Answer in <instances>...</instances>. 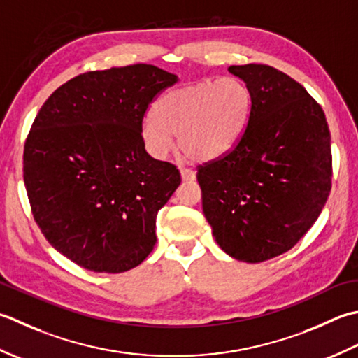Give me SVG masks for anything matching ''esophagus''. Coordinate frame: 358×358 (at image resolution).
I'll list each match as a JSON object with an SVG mask.
<instances>
[{
	"label": "esophagus",
	"instance_id": "obj_1",
	"mask_svg": "<svg viewBox=\"0 0 358 358\" xmlns=\"http://www.w3.org/2000/svg\"><path fill=\"white\" fill-rule=\"evenodd\" d=\"M182 180H193L196 178V173L192 169H180Z\"/></svg>",
	"mask_w": 358,
	"mask_h": 358
}]
</instances>
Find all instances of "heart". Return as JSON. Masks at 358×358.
I'll use <instances>...</instances> for the list:
<instances>
[{
	"mask_svg": "<svg viewBox=\"0 0 358 358\" xmlns=\"http://www.w3.org/2000/svg\"><path fill=\"white\" fill-rule=\"evenodd\" d=\"M252 106L250 91L238 77L201 80L160 97L142 128L143 143L164 157L179 137L192 160H211L229 152L243 136Z\"/></svg>",
	"mask_w": 358,
	"mask_h": 358,
	"instance_id": "b5f03b06",
	"label": "heart"
}]
</instances>
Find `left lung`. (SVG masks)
I'll use <instances>...</instances> for the list:
<instances>
[{"label":"left lung","instance_id":"8db88e82","mask_svg":"<svg viewBox=\"0 0 358 358\" xmlns=\"http://www.w3.org/2000/svg\"><path fill=\"white\" fill-rule=\"evenodd\" d=\"M250 91L238 143L198 166L202 210L231 258L262 262L290 250L322 213L332 185L331 133L315 99L267 64L230 66Z\"/></svg>","mask_w":358,"mask_h":358}]
</instances>
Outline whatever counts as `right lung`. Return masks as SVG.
<instances>
[{"instance_id":"right-lung-1","label":"right lung","mask_w":358,"mask_h":358,"mask_svg":"<svg viewBox=\"0 0 358 358\" xmlns=\"http://www.w3.org/2000/svg\"><path fill=\"white\" fill-rule=\"evenodd\" d=\"M178 76L137 63L80 74L55 90L29 131L23 176L34 220L80 267L122 273L156 244V215L180 184L152 159L142 128Z\"/></svg>"}]
</instances>
